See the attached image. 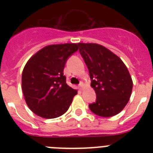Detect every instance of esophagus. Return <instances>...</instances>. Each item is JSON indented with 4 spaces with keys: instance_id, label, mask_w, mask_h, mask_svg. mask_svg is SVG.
Segmentation results:
<instances>
[{
    "instance_id": "obj_1",
    "label": "esophagus",
    "mask_w": 153,
    "mask_h": 153,
    "mask_svg": "<svg viewBox=\"0 0 153 153\" xmlns=\"http://www.w3.org/2000/svg\"><path fill=\"white\" fill-rule=\"evenodd\" d=\"M83 86H84V84H83V83H79V89H80V90H83Z\"/></svg>"
}]
</instances>
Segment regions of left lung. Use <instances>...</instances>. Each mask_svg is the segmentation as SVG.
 Returning a JSON list of instances; mask_svg holds the SVG:
<instances>
[{"mask_svg":"<svg viewBox=\"0 0 153 153\" xmlns=\"http://www.w3.org/2000/svg\"><path fill=\"white\" fill-rule=\"evenodd\" d=\"M79 53L90 73L97 100L89 107L102 117H111L122 111L129 102L132 80L125 63L118 56L98 44L79 43Z\"/></svg>","mask_w":153,"mask_h":153,"instance_id":"left-lung-1","label":"left lung"}]
</instances>
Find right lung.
I'll list each match as a JSON object with an SVG mask.
<instances>
[{
	"instance_id": "add662e5",
	"label": "right lung",
	"mask_w": 153,
	"mask_h": 153,
	"mask_svg": "<svg viewBox=\"0 0 153 153\" xmlns=\"http://www.w3.org/2000/svg\"><path fill=\"white\" fill-rule=\"evenodd\" d=\"M78 48L77 44H51L27 62L21 87L27 105L36 115L53 119L68 110L77 90L67 84L63 69L67 58Z\"/></svg>"
}]
</instances>
